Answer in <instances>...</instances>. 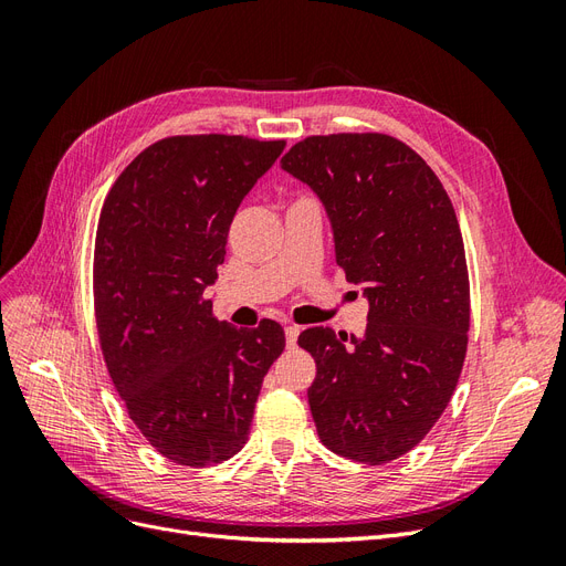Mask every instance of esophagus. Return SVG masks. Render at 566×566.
I'll use <instances>...</instances> for the list:
<instances>
[{"label": "esophagus", "instance_id": "esophagus-1", "mask_svg": "<svg viewBox=\"0 0 566 566\" xmlns=\"http://www.w3.org/2000/svg\"><path fill=\"white\" fill-rule=\"evenodd\" d=\"M300 325H295V323H287L285 325V345L287 347H295L297 345V337H300Z\"/></svg>", "mask_w": 566, "mask_h": 566}]
</instances>
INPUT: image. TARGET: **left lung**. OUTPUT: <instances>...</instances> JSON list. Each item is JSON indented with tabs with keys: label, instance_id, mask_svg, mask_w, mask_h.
Here are the masks:
<instances>
[{
	"label": "left lung",
	"instance_id": "8db88e82",
	"mask_svg": "<svg viewBox=\"0 0 566 566\" xmlns=\"http://www.w3.org/2000/svg\"><path fill=\"white\" fill-rule=\"evenodd\" d=\"M333 221L335 256L370 302L366 337L306 328L321 441L368 465L416 449L468 354L470 276L453 202L418 153L380 132L306 136L281 160Z\"/></svg>",
	"mask_w": 566,
	"mask_h": 566
}]
</instances>
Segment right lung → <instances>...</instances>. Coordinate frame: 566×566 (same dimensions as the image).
Wrapping results in <instances>:
<instances>
[{"label":"right lung","mask_w":566,"mask_h":566,"mask_svg":"<svg viewBox=\"0 0 566 566\" xmlns=\"http://www.w3.org/2000/svg\"><path fill=\"white\" fill-rule=\"evenodd\" d=\"M285 142L167 136L115 179L94 243V316L111 380L146 441L186 468L245 447L256 397L285 347L276 321H217L205 287L229 227Z\"/></svg>","instance_id":"add662e5"}]
</instances>
